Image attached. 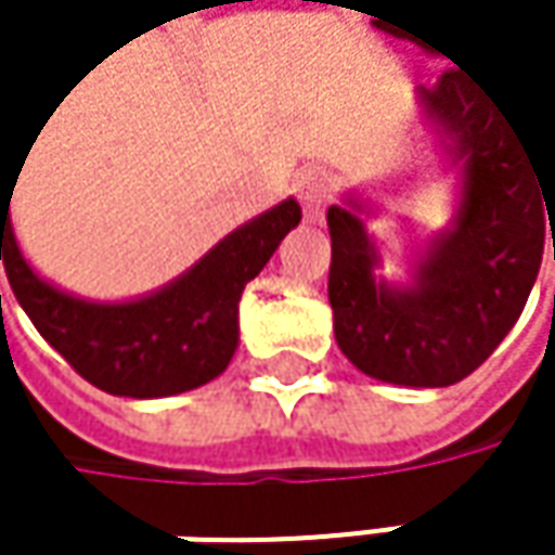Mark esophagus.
Wrapping results in <instances>:
<instances>
[{"label":"esophagus","mask_w":555,"mask_h":555,"mask_svg":"<svg viewBox=\"0 0 555 555\" xmlns=\"http://www.w3.org/2000/svg\"><path fill=\"white\" fill-rule=\"evenodd\" d=\"M305 221H321L324 218V202H327V185L321 179H305L298 189Z\"/></svg>","instance_id":"esophagus-1"}]
</instances>
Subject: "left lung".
Segmentation results:
<instances>
[{
  "instance_id": "obj_1",
  "label": "left lung",
  "mask_w": 555,
  "mask_h": 555,
  "mask_svg": "<svg viewBox=\"0 0 555 555\" xmlns=\"http://www.w3.org/2000/svg\"><path fill=\"white\" fill-rule=\"evenodd\" d=\"M421 99L450 138V157L463 164L456 224L434 247L424 292L408 295L373 282L376 254L357 218L360 205H331L327 298L337 347L360 373L443 388L476 373L520 318L543 260V224L553 218V176H543L499 102L453 73Z\"/></svg>"
}]
</instances>
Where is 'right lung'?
<instances>
[{"instance_id":"add662e5","label":"right lung","mask_w":555,"mask_h":555,"mask_svg":"<svg viewBox=\"0 0 555 555\" xmlns=\"http://www.w3.org/2000/svg\"><path fill=\"white\" fill-rule=\"evenodd\" d=\"M9 202L12 195L0 198V260L18 305L86 383L125 398H167L221 376L237 350L244 285L301 221L298 202L288 198L221 241L164 295L138 305H89L28 270L12 237Z\"/></svg>"}]
</instances>
